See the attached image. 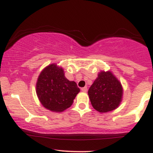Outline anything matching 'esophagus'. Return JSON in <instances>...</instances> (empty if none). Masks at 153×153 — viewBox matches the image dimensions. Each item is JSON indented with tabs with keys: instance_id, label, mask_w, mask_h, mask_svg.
Listing matches in <instances>:
<instances>
[{
	"instance_id": "34e87169",
	"label": "esophagus",
	"mask_w": 153,
	"mask_h": 153,
	"mask_svg": "<svg viewBox=\"0 0 153 153\" xmlns=\"http://www.w3.org/2000/svg\"><path fill=\"white\" fill-rule=\"evenodd\" d=\"M87 90H88V88H87L86 86H85V87L82 88H81V91H83V92H86Z\"/></svg>"
}]
</instances>
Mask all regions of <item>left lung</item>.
I'll return each mask as SVG.
<instances>
[{
    "instance_id": "8db88e82",
    "label": "left lung",
    "mask_w": 153,
    "mask_h": 153,
    "mask_svg": "<svg viewBox=\"0 0 153 153\" xmlns=\"http://www.w3.org/2000/svg\"><path fill=\"white\" fill-rule=\"evenodd\" d=\"M122 87L120 82L109 71L101 72L89 88L91 104L98 111L104 113L114 110L122 101Z\"/></svg>"
}]
</instances>
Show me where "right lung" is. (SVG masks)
Segmentation results:
<instances>
[{
  "instance_id": "right-lung-1",
  "label": "right lung",
  "mask_w": 153,
  "mask_h": 153,
  "mask_svg": "<svg viewBox=\"0 0 153 153\" xmlns=\"http://www.w3.org/2000/svg\"><path fill=\"white\" fill-rule=\"evenodd\" d=\"M36 89L43 106L54 112H61L69 108L80 92L76 82L68 80L63 70L55 64L50 65L42 71Z\"/></svg>"
}]
</instances>
